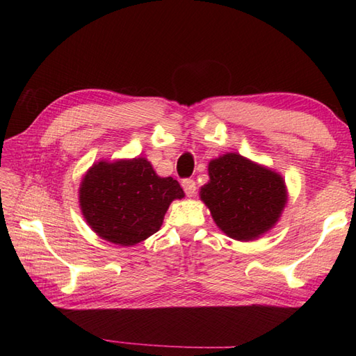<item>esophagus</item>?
<instances>
[{"instance_id": "esophagus-1", "label": "esophagus", "mask_w": 356, "mask_h": 356, "mask_svg": "<svg viewBox=\"0 0 356 356\" xmlns=\"http://www.w3.org/2000/svg\"><path fill=\"white\" fill-rule=\"evenodd\" d=\"M182 186H184V190H185L188 197H193L195 191H197V186H195V180H193V179H184Z\"/></svg>"}]
</instances>
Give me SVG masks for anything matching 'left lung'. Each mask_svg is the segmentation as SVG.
<instances>
[{"instance_id": "8db88e82", "label": "left lung", "mask_w": 356, "mask_h": 356, "mask_svg": "<svg viewBox=\"0 0 356 356\" xmlns=\"http://www.w3.org/2000/svg\"><path fill=\"white\" fill-rule=\"evenodd\" d=\"M208 174L209 182L200 188V199L226 236L249 241L275 226L287 202L278 172L228 153L209 162Z\"/></svg>"}]
</instances>
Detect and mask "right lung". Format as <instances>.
Segmentation results:
<instances>
[{"mask_svg": "<svg viewBox=\"0 0 356 356\" xmlns=\"http://www.w3.org/2000/svg\"><path fill=\"white\" fill-rule=\"evenodd\" d=\"M184 190L172 177H159L145 157L96 162L79 188L82 216L97 236L133 246L161 229L172 200Z\"/></svg>", "mask_w": 356, "mask_h": 356, "instance_id": "add662e5", "label": "right lung"}]
</instances>
